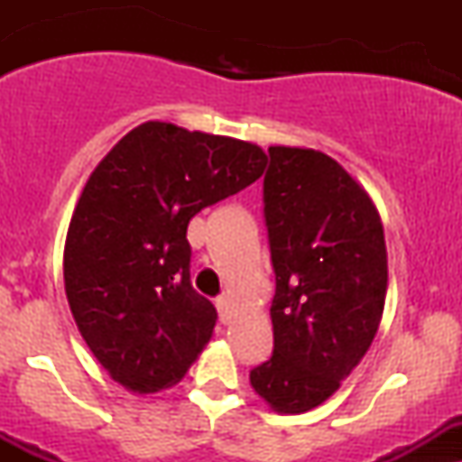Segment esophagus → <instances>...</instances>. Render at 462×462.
<instances>
[{"mask_svg":"<svg viewBox=\"0 0 462 462\" xmlns=\"http://www.w3.org/2000/svg\"><path fill=\"white\" fill-rule=\"evenodd\" d=\"M217 309H218V318H221L223 324H227V321H230V315H232L230 300H227V297H218Z\"/></svg>","mask_w":462,"mask_h":462,"instance_id":"obj_1","label":"esophagus"}]
</instances>
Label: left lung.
Returning a JSON list of instances; mask_svg holds the SVG:
<instances>
[{"label":"left lung","mask_w":462,"mask_h":462,"mask_svg":"<svg viewBox=\"0 0 462 462\" xmlns=\"http://www.w3.org/2000/svg\"><path fill=\"white\" fill-rule=\"evenodd\" d=\"M263 179L277 274L273 357L250 371L273 411L319 407L360 365L384 313L389 265L374 199L319 149L273 144Z\"/></svg>","instance_id":"8db88e82"}]
</instances>
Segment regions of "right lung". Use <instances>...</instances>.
<instances>
[{
    "instance_id": "right-lung-1",
    "label": "right lung",
    "mask_w": 462,
    "mask_h": 462,
    "mask_svg": "<svg viewBox=\"0 0 462 462\" xmlns=\"http://www.w3.org/2000/svg\"><path fill=\"white\" fill-rule=\"evenodd\" d=\"M265 165L254 143L147 120L91 171L64 241V291L87 346L120 386L158 393L201 356L218 315L189 283L188 226Z\"/></svg>"
}]
</instances>
